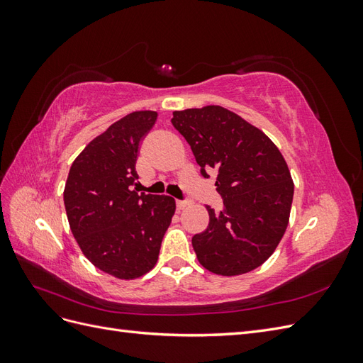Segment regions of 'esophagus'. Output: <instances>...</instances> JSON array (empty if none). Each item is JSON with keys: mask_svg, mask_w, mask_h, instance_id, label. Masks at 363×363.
I'll return each mask as SVG.
<instances>
[{"mask_svg": "<svg viewBox=\"0 0 363 363\" xmlns=\"http://www.w3.org/2000/svg\"><path fill=\"white\" fill-rule=\"evenodd\" d=\"M184 207H188V201H177V208H179V211H183V208Z\"/></svg>", "mask_w": 363, "mask_h": 363, "instance_id": "1", "label": "esophagus"}]
</instances>
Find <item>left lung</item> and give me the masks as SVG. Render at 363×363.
<instances>
[{"instance_id":"left-lung-1","label":"left lung","mask_w":363,"mask_h":363,"mask_svg":"<svg viewBox=\"0 0 363 363\" xmlns=\"http://www.w3.org/2000/svg\"><path fill=\"white\" fill-rule=\"evenodd\" d=\"M201 174L216 169L223 211L211 206L208 225L192 238L201 265L218 276H240L265 263L289 224L294 182L288 163L263 131L221 106L172 112Z\"/></svg>"}]
</instances>
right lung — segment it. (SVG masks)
Listing matches in <instances>:
<instances>
[{
    "label": "right lung",
    "instance_id": "obj_1",
    "mask_svg": "<svg viewBox=\"0 0 363 363\" xmlns=\"http://www.w3.org/2000/svg\"><path fill=\"white\" fill-rule=\"evenodd\" d=\"M157 112L128 113L92 139L72 162L63 191L71 232L92 265L121 280L155 268L175 213L168 195L131 191L140 142Z\"/></svg>",
    "mask_w": 363,
    "mask_h": 363
}]
</instances>
